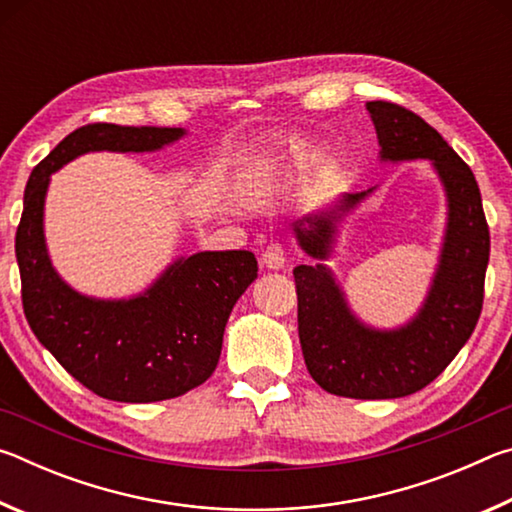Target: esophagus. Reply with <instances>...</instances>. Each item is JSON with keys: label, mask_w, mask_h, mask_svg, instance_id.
<instances>
[{"label": "esophagus", "mask_w": 512, "mask_h": 512, "mask_svg": "<svg viewBox=\"0 0 512 512\" xmlns=\"http://www.w3.org/2000/svg\"><path fill=\"white\" fill-rule=\"evenodd\" d=\"M284 262H287V253H284V246L277 244V241H273V244H268L266 250L262 253V264L273 268V271H277V268H282Z\"/></svg>", "instance_id": "34e87169"}]
</instances>
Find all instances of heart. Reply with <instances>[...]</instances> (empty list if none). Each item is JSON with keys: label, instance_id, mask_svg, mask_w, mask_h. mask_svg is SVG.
Instances as JSON below:
<instances>
[{"label": "heart", "instance_id": "heart-1", "mask_svg": "<svg viewBox=\"0 0 512 512\" xmlns=\"http://www.w3.org/2000/svg\"><path fill=\"white\" fill-rule=\"evenodd\" d=\"M271 169H273V162H266L264 167H262V171H257V176H255V180H253L255 192H262V189L266 187L268 176H271Z\"/></svg>", "mask_w": 512, "mask_h": 512}]
</instances>
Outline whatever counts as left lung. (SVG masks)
Instances as JSON below:
<instances>
[{"label": "left lung", "mask_w": 512, "mask_h": 512, "mask_svg": "<svg viewBox=\"0 0 512 512\" xmlns=\"http://www.w3.org/2000/svg\"><path fill=\"white\" fill-rule=\"evenodd\" d=\"M384 162L429 160L447 196V225L438 268L409 323L375 329L354 316L341 284L323 264L339 221L375 189L343 194L332 210L293 223L298 246L320 264L293 268L298 334L309 375L327 393L354 400H393L422 391L470 339L483 307L490 232L472 169L436 128L397 103L368 101Z\"/></svg>", "instance_id": "8db88e82"}]
</instances>
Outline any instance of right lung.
Wrapping results in <instances>:
<instances>
[{
    "label": "right lung",
    "mask_w": 512,
    "mask_h": 512,
    "mask_svg": "<svg viewBox=\"0 0 512 512\" xmlns=\"http://www.w3.org/2000/svg\"><path fill=\"white\" fill-rule=\"evenodd\" d=\"M185 128L88 124L33 169L15 235L22 305L33 334L69 375L115 402H160L210 379L232 307L257 277L248 250L178 257L144 293L90 298L56 273L45 244L51 173L90 151L146 153L180 140Z\"/></svg>",
    "instance_id": "obj_1"
}]
</instances>
